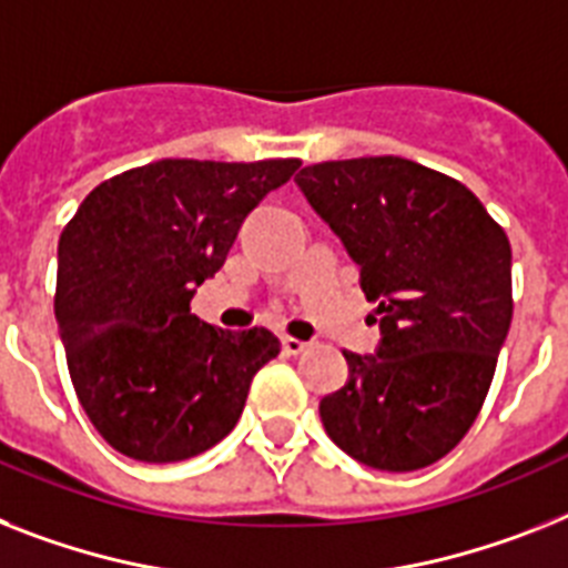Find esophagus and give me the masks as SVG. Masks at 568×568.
I'll return each mask as SVG.
<instances>
[{"mask_svg":"<svg viewBox=\"0 0 568 568\" xmlns=\"http://www.w3.org/2000/svg\"><path fill=\"white\" fill-rule=\"evenodd\" d=\"M281 348H284L287 357H298V354H304V351L311 348V342L295 339V336H281Z\"/></svg>","mask_w":568,"mask_h":568,"instance_id":"34e87169","label":"esophagus"}]
</instances>
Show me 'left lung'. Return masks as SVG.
Instances as JSON below:
<instances>
[{"label": "left lung", "instance_id": "obj_1", "mask_svg": "<svg viewBox=\"0 0 568 568\" xmlns=\"http://www.w3.org/2000/svg\"><path fill=\"white\" fill-rule=\"evenodd\" d=\"M295 182L359 266L383 334L372 357L345 351L348 383L318 403L325 433L374 470L429 467L494 379L514 316L508 234L470 189L412 159L318 162Z\"/></svg>", "mask_w": 568, "mask_h": 568}]
</instances>
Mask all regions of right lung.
Segmentation results:
<instances>
[{
	"instance_id": "1",
	"label": "right lung",
	"mask_w": 568,
	"mask_h": 568,
	"mask_svg": "<svg viewBox=\"0 0 568 568\" xmlns=\"http://www.w3.org/2000/svg\"><path fill=\"white\" fill-rule=\"evenodd\" d=\"M298 165L159 159L101 182L65 223L54 316L78 400L121 456L185 462L223 442L278 357L266 327L220 331L191 298Z\"/></svg>"
}]
</instances>
